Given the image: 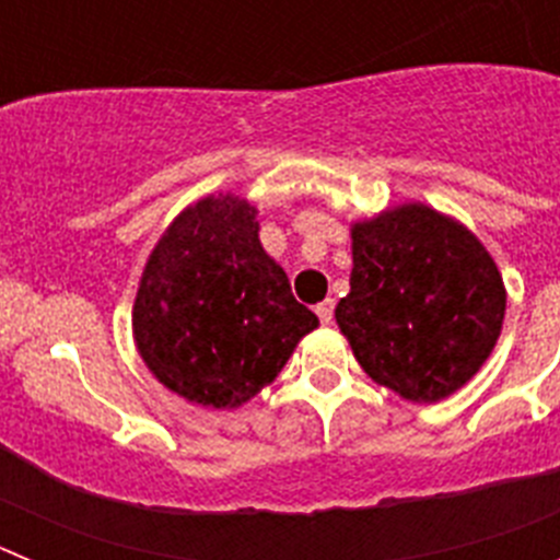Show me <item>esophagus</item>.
I'll use <instances>...</instances> for the list:
<instances>
[{
	"label": "esophagus",
	"mask_w": 560,
	"mask_h": 560,
	"mask_svg": "<svg viewBox=\"0 0 560 560\" xmlns=\"http://www.w3.org/2000/svg\"><path fill=\"white\" fill-rule=\"evenodd\" d=\"M316 316H319V323L330 325L334 323V300H323V303L316 305Z\"/></svg>",
	"instance_id": "1"
}]
</instances>
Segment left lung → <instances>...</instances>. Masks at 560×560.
<instances>
[{
    "label": "left lung",
    "instance_id": "1",
    "mask_svg": "<svg viewBox=\"0 0 560 560\" xmlns=\"http://www.w3.org/2000/svg\"><path fill=\"white\" fill-rule=\"evenodd\" d=\"M350 241V294L336 325L361 370L412 404L465 387L497 348L508 308L491 252L420 201L355 221Z\"/></svg>",
    "mask_w": 560,
    "mask_h": 560
}]
</instances>
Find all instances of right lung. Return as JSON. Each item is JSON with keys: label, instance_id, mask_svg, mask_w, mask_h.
I'll return each mask as SVG.
<instances>
[{"label": "right lung", "instance_id": "add662e5", "mask_svg": "<svg viewBox=\"0 0 560 560\" xmlns=\"http://www.w3.org/2000/svg\"><path fill=\"white\" fill-rule=\"evenodd\" d=\"M257 232L252 201L205 196L167 224L142 269L137 353L153 378L199 407H244L319 325Z\"/></svg>", "mask_w": 560, "mask_h": 560}]
</instances>
